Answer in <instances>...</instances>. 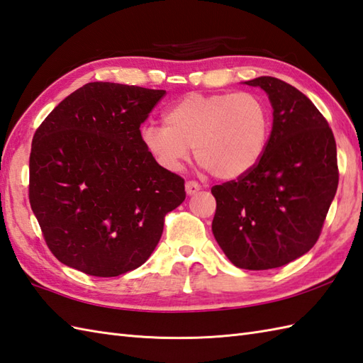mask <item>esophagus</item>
<instances>
[{
	"instance_id": "1",
	"label": "esophagus",
	"mask_w": 363,
	"mask_h": 363,
	"mask_svg": "<svg viewBox=\"0 0 363 363\" xmlns=\"http://www.w3.org/2000/svg\"><path fill=\"white\" fill-rule=\"evenodd\" d=\"M184 188H186V194L188 196H194L196 192L200 191V184L197 182H186V184H184Z\"/></svg>"
}]
</instances>
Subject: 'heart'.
<instances>
[{"instance_id":"obj_1","label":"heart","mask_w":363,"mask_h":363,"mask_svg":"<svg viewBox=\"0 0 363 363\" xmlns=\"http://www.w3.org/2000/svg\"><path fill=\"white\" fill-rule=\"evenodd\" d=\"M163 121L141 130L149 154L175 172L194 147L202 167L220 180L252 171L270 135L269 108L253 93H189L164 111Z\"/></svg>"}]
</instances>
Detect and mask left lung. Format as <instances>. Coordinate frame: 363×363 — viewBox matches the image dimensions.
I'll list each match as a JSON object with an SVG mask.
<instances>
[{
    "mask_svg": "<svg viewBox=\"0 0 363 363\" xmlns=\"http://www.w3.org/2000/svg\"><path fill=\"white\" fill-rule=\"evenodd\" d=\"M267 93L273 125L261 160L239 177L211 188L213 235L239 269L269 270L315 245L337 184V147L325 116L284 80H247Z\"/></svg>",
    "mask_w": 363,
    "mask_h": 363,
    "instance_id": "8db88e82",
    "label": "left lung"
}]
</instances>
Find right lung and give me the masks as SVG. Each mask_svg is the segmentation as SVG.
I'll return each instance as SVG.
<instances>
[{"mask_svg": "<svg viewBox=\"0 0 363 363\" xmlns=\"http://www.w3.org/2000/svg\"><path fill=\"white\" fill-rule=\"evenodd\" d=\"M164 90L90 82L63 99L32 140L29 202L57 259L91 277L138 269L183 203L184 180L161 167L140 127Z\"/></svg>", "mask_w": 363, "mask_h": 363, "instance_id": "obj_1", "label": "right lung"}]
</instances>
